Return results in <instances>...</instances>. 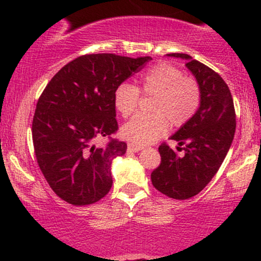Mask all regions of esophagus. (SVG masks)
I'll use <instances>...</instances> for the list:
<instances>
[{"mask_svg":"<svg viewBox=\"0 0 261 261\" xmlns=\"http://www.w3.org/2000/svg\"><path fill=\"white\" fill-rule=\"evenodd\" d=\"M127 149H128V151H131V152H139V151H141V149H142V147H141V146H139V145H135V143H128Z\"/></svg>","mask_w":261,"mask_h":261,"instance_id":"1","label":"esophagus"}]
</instances>
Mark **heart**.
<instances>
[{
	"label": "heart",
	"mask_w": 261,
	"mask_h": 261,
	"mask_svg": "<svg viewBox=\"0 0 261 261\" xmlns=\"http://www.w3.org/2000/svg\"><path fill=\"white\" fill-rule=\"evenodd\" d=\"M140 93L154 95L149 112L135 115L121 127L122 137L147 145L167 133L169 123L181 127L194 118L201 101V89L195 79L185 76L181 68L160 62L140 76L139 86L121 83L114 92V107L122 118H128L137 109Z\"/></svg>",
	"instance_id": "obj_1"
}]
</instances>
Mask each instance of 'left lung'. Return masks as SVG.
Segmentation results:
<instances>
[{"label": "left lung", "instance_id": "1", "mask_svg": "<svg viewBox=\"0 0 261 261\" xmlns=\"http://www.w3.org/2000/svg\"><path fill=\"white\" fill-rule=\"evenodd\" d=\"M169 56L187 60V67L201 89V101L194 118L170 137L184 154L178 155L162 143L161 164L152 172L151 180L164 195L187 200L197 195L220 169L234 137L236 110L228 86L220 74L187 54Z\"/></svg>", "mask_w": 261, "mask_h": 261}]
</instances>
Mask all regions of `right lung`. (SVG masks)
Segmentation results:
<instances>
[{
	"label": "right lung",
	"mask_w": 261,
	"mask_h": 261,
	"mask_svg": "<svg viewBox=\"0 0 261 261\" xmlns=\"http://www.w3.org/2000/svg\"><path fill=\"white\" fill-rule=\"evenodd\" d=\"M149 60L87 54L65 65L39 97L32 124L38 166L54 193L74 206L91 205L109 193L110 166L125 154L114 107L116 87ZM110 139L103 148L96 141Z\"/></svg>",
	"instance_id": "right-lung-1"
}]
</instances>
